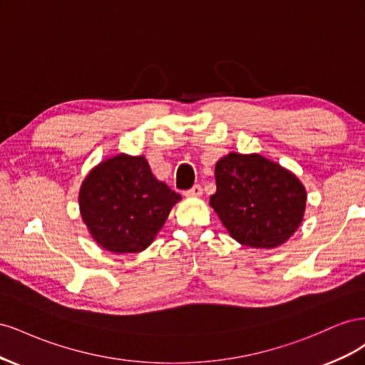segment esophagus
<instances>
[{
    "mask_svg": "<svg viewBox=\"0 0 365 365\" xmlns=\"http://www.w3.org/2000/svg\"><path fill=\"white\" fill-rule=\"evenodd\" d=\"M185 195L187 196H201L202 195V187L200 184H195L192 189L185 190Z\"/></svg>",
    "mask_w": 365,
    "mask_h": 365,
    "instance_id": "34e87169",
    "label": "esophagus"
}]
</instances>
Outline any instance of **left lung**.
<instances>
[{
	"instance_id": "obj_1",
	"label": "left lung",
	"mask_w": 365,
	"mask_h": 365,
	"mask_svg": "<svg viewBox=\"0 0 365 365\" xmlns=\"http://www.w3.org/2000/svg\"><path fill=\"white\" fill-rule=\"evenodd\" d=\"M210 204L239 244L274 248L302 224L306 190L297 176L259 153H230L215 169Z\"/></svg>"
}]
</instances>
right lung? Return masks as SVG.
Masks as SVG:
<instances>
[{"label": "right lung", "instance_id": "add662e5", "mask_svg": "<svg viewBox=\"0 0 365 365\" xmlns=\"http://www.w3.org/2000/svg\"><path fill=\"white\" fill-rule=\"evenodd\" d=\"M181 196L152 175L145 157L118 153L98 164L81 187V215L102 248L140 252L148 248Z\"/></svg>", "mask_w": 365, "mask_h": 365}]
</instances>
